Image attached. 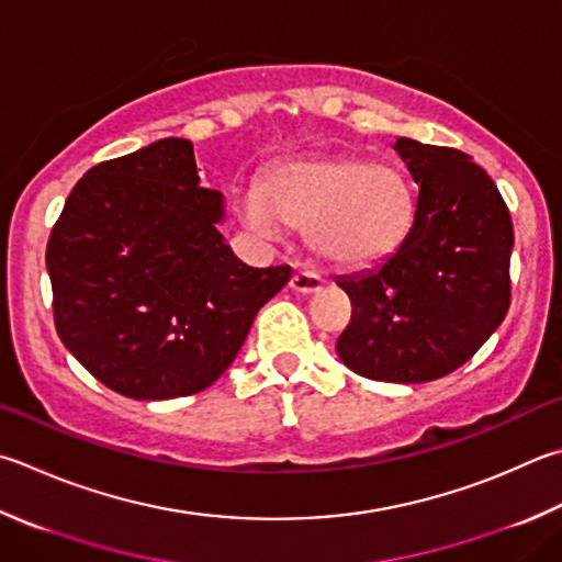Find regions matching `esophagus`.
<instances>
[{
    "instance_id": "1",
    "label": "esophagus",
    "mask_w": 562,
    "mask_h": 562,
    "mask_svg": "<svg viewBox=\"0 0 562 562\" xmlns=\"http://www.w3.org/2000/svg\"><path fill=\"white\" fill-rule=\"evenodd\" d=\"M290 288L300 294H312L322 290V278L314 270H297L292 274Z\"/></svg>"
}]
</instances>
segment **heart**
<instances>
[{"mask_svg": "<svg viewBox=\"0 0 562 562\" xmlns=\"http://www.w3.org/2000/svg\"><path fill=\"white\" fill-rule=\"evenodd\" d=\"M243 216L268 233L280 223L310 228L307 240L322 260L353 268L401 246L413 196L395 169L363 159H304L278 167L262 189H252Z\"/></svg>", "mask_w": 562, "mask_h": 562, "instance_id": "heart-1", "label": "heart"}]
</instances>
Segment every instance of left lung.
<instances>
[{"instance_id": "obj_1", "label": "left lung", "mask_w": 562, "mask_h": 562, "mask_svg": "<svg viewBox=\"0 0 562 562\" xmlns=\"http://www.w3.org/2000/svg\"><path fill=\"white\" fill-rule=\"evenodd\" d=\"M395 151L420 187L413 226L373 270L336 280L351 300L336 353L363 379L427 383L467 363L504 322L514 223L464 151L407 137Z\"/></svg>"}]
</instances>
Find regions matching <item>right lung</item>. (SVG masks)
Instances as JSON below:
<instances>
[{
  "label": "right lung",
  "instance_id": "right-lung-1",
  "mask_svg": "<svg viewBox=\"0 0 562 562\" xmlns=\"http://www.w3.org/2000/svg\"><path fill=\"white\" fill-rule=\"evenodd\" d=\"M189 139L167 137L86 171L46 246L60 341L135 401L199 393L228 369L255 314L292 278L248 268L218 233Z\"/></svg>",
  "mask_w": 562,
  "mask_h": 562
}]
</instances>
